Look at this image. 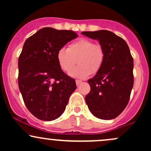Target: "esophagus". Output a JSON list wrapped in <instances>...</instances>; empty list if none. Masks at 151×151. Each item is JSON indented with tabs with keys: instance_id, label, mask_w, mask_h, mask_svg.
Returning <instances> with one entry per match:
<instances>
[{
	"instance_id": "esophagus-1",
	"label": "esophagus",
	"mask_w": 151,
	"mask_h": 151,
	"mask_svg": "<svg viewBox=\"0 0 151 151\" xmlns=\"http://www.w3.org/2000/svg\"><path fill=\"white\" fill-rule=\"evenodd\" d=\"M81 80H78V79H77L76 80V84H77V86L79 85V84H81Z\"/></svg>"
}]
</instances>
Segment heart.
<instances>
[{
	"instance_id": "heart-1",
	"label": "heart",
	"mask_w": 151,
	"mask_h": 151,
	"mask_svg": "<svg viewBox=\"0 0 151 151\" xmlns=\"http://www.w3.org/2000/svg\"><path fill=\"white\" fill-rule=\"evenodd\" d=\"M105 57L103 47L86 38L72 43L68 49L61 48L57 55L59 65L64 72L70 71L77 61L79 63L69 73L71 77L78 79H85L91 73H97L104 65Z\"/></svg>"
}]
</instances>
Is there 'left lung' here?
I'll list each match as a JSON object with an SVG mask.
<instances>
[{
	"instance_id": "1",
	"label": "left lung",
	"mask_w": 151,
	"mask_h": 151,
	"mask_svg": "<svg viewBox=\"0 0 151 151\" xmlns=\"http://www.w3.org/2000/svg\"><path fill=\"white\" fill-rule=\"evenodd\" d=\"M81 34L99 41L106 54L101 70L88 80L91 91L86 103L96 118L115 119L127 106L133 86V59L129 47L123 38L109 30Z\"/></svg>"
}]
</instances>
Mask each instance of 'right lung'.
Returning a JSON list of instances; mask_svg holds the SVG:
<instances>
[{
    "mask_svg": "<svg viewBox=\"0 0 151 151\" xmlns=\"http://www.w3.org/2000/svg\"><path fill=\"white\" fill-rule=\"evenodd\" d=\"M77 36L72 30L44 27L24 43L18 58V86L26 107L38 119L60 117L77 89L75 80L60 68L57 55Z\"/></svg>",
    "mask_w": 151,
    "mask_h": 151,
    "instance_id": "add662e5",
    "label": "right lung"
}]
</instances>
